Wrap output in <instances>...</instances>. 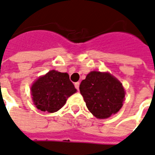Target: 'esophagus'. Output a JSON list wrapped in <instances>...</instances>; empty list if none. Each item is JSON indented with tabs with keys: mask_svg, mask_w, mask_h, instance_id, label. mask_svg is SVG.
I'll return each mask as SVG.
<instances>
[{
	"mask_svg": "<svg viewBox=\"0 0 155 155\" xmlns=\"http://www.w3.org/2000/svg\"><path fill=\"white\" fill-rule=\"evenodd\" d=\"M79 85H80L79 82H77V83H75V84H74V86H75L76 89L79 90Z\"/></svg>",
	"mask_w": 155,
	"mask_h": 155,
	"instance_id": "34e87169",
	"label": "esophagus"
}]
</instances>
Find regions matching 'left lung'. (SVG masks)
<instances>
[{"label": "left lung", "instance_id": "8db88e82", "mask_svg": "<svg viewBox=\"0 0 155 155\" xmlns=\"http://www.w3.org/2000/svg\"><path fill=\"white\" fill-rule=\"evenodd\" d=\"M87 107L97 118H107L121 108L125 92L122 83L108 72L93 71L79 87Z\"/></svg>", "mask_w": 155, "mask_h": 155}]
</instances>
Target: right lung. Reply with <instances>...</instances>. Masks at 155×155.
<instances>
[{"mask_svg": "<svg viewBox=\"0 0 155 155\" xmlns=\"http://www.w3.org/2000/svg\"><path fill=\"white\" fill-rule=\"evenodd\" d=\"M31 92L34 104L38 109L54 113L63 107L67 99L77 89L67 72L51 70L32 84Z\"/></svg>", "mask_w": 155, "mask_h": 155, "instance_id": "right-lung-1", "label": "right lung"}]
</instances>
